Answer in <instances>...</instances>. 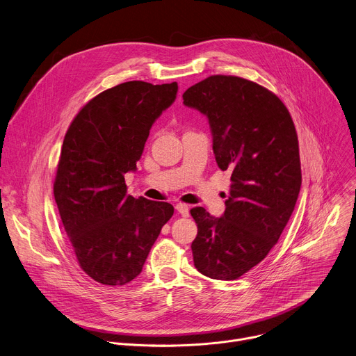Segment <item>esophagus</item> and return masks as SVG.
I'll use <instances>...</instances> for the list:
<instances>
[{
	"label": "esophagus",
	"mask_w": 356,
	"mask_h": 356,
	"mask_svg": "<svg viewBox=\"0 0 356 356\" xmlns=\"http://www.w3.org/2000/svg\"><path fill=\"white\" fill-rule=\"evenodd\" d=\"M176 211L177 213H180L181 216H188V207L186 204H176Z\"/></svg>",
	"instance_id": "1"
}]
</instances>
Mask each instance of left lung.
<instances>
[{"label":"left lung","instance_id":"obj_1","mask_svg":"<svg viewBox=\"0 0 356 356\" xmlns=\"http://www.w3.org/2000/svg\"><path fill=\"white\" fill-rule=\"evenodd\" d=\"M183 100L208 117L216 163L232 172L220 218L190 209L194 266L213 280H238L267 257L293 212L302 184L296 129L274 92L241 76L211 75Z\"/></svg>","mask_w":356,"mask_h":356}]
</instances>
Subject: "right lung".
Here are the masks:
<instances>
[{"instance_id": "add662e5", "label": "right lung", "mask_w": 356, "mask_h": 356, "mask_svg": "<svg viewBox=\"0 0 356 356\" xmlns=\"http://www.w3.org/2000/svg\"><path fill=\"white\" fill-rule=\"evenodd\" d=\"M177 82L130 81L92 97L74 117L54 179V198L79 267L96 282L117 286L143 271L169 202L127 194L149 130L176 99Z\"/></svg>"}]
</instances>
